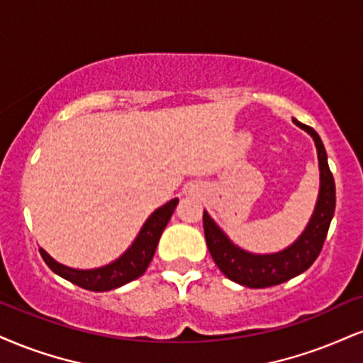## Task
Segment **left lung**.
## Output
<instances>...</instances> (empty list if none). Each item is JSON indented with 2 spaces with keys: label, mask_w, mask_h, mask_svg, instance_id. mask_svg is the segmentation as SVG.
Wrapping results in <instances>:
<instances>
[{
  "label": "left lung",
  "mask_w": 363,
  "mask_h": 363,
  "mask_svg": "<svg viewBox=\"0 0 363 363\" xmlns=\"http://www.w3.org/2000/svg\"><path fill=\"white\" fill-rule=\"evenodd\" d=\"M294 123L306 130L314 138L318 148V160H320L321 186L311 221L304 233L291 247L279 253H270V255H253V253L243 252L242 248L235 247L226 238V235L218 228L206 211L203 213L204 237H206L209 253H211L218 269L233 282L253 287V289L277 286V284L289 281L311 267L325 245L331 218L335 213V179L328 167L325 145H323L320 135L314 132L311 126L299 123L298 120H294Z\"/></svg>",
  "instance_id": "left-lung-1"
}]
</instances>
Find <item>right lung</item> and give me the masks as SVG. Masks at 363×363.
I'll return each mask as SVG.
<instances>
[{"label": "right lung", "instance_id": "1", "mask_svg": "<svg viewBox=\"0 0 363 363\" xmlns=\"http://www.w3.org/2000/svg\"><path fill=\"white\" fill-rule=\"evenodd\" d=\"M177 203L179 199H172L169 201L167 204H164L162 208L155 209L150 215V218L145 221V225L142 226V230H140L133 245L130 247L120 259L115 260L110 265H106V267H99L93 270H77L65 267V265L55 262L50 255H47V252L42 250V248L40 255L42 259L45 260V264L49 265L55 274H59L60 277L67 279L69 282L82 287V289L94 292L116 289V287L132 282L137 277L143 276V272L147 270L150 260L154 259V253L157 243H159L160 240V235H162L164 228L167 226Z\"/></svg>", "mask_w": 363, "mask_h": 363}]
</instances>
